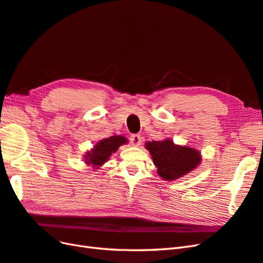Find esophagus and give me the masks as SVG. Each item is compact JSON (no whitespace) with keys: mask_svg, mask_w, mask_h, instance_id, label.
<instances>
[{"mask_svg":"<svg viewBox=\"0 0 263 263\" xmlns=\"http://www.w3.org/2000/svg\"><path fill=\"white\" fill-rule=\"evenodd\" d=\"M129 140H130V144L132 145L139 146L140 144H142V140L143 139H142V136H139V135H132Z\"/></svg>","mask_w":263,"mask_h":263,"instance_id":"34e87169","label":"esophagus"}]
</instances>
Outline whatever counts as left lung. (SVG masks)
I'll use <instances>...</instances> for the list:
<instances>
[{"mask_svg":"<svg viewBox=\"0 0 263 263\" xmlns=\"http://www.w3.org/2000/svg\"><path fill=\"white\" fill-rule=\"evenodd\" d=\"M145 145L157 167L158 175L166 181H174L186 175L202 161L200 152L189 146L175 145L168 138L147 142Z\"/></svg>","mask_w":263,"mask_h":263,"instance_id":"1","label":"left lung"}]
</instances>
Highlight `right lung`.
Wrapping results in <instances>:
<instances>
[{
    "label": "right lung",
    "instance_id": "obj_1",
    "mask_svg": "<svg viewBox=\"0 0 263 263\" xmlns=\"http://www.w3.org/2000/svg\"><path fill=\"white\" fill-rule=\"evenodd\" d=\"M127 143V138L124 136H110L109 138L101 139L93 146V148L87 153L85 156L87 165H92L96 168H99L105 164L112 153L116 152L119 146Z\"/></svg>",
    "mask_w": 263,
    "mask_h": 263
}]
</instances>
